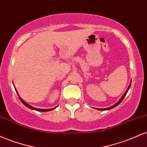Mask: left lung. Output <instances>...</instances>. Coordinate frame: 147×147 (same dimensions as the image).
Segmentation results:
<instances>
[{
  "label": "left lung",
  "mask_w": 147,
  "mask_h": 147,
  "mask_svg": "<svg viewBox=\"0 0 147 147\" xmlns=\"http://www.w3.org/2000/svg\"><path fill=\"white\" fill-rule=\"evenodd\" d=\"M130 86H131V84H130L129 85V88H128V89H127V90L126 91V92L124 94V95L122 96V98L120 99V100L119 101V102H118L117 104H115V105H113V106H111V107H109V108H106V109H98V110H100V111H106V110H110V109H113V108H115V106H117V105H119V104H120L121 102H122V101L123 100V99L124 98V97H125L126 96V93H127V92H128V90H129V89L130 88Z\"/></svg>",
  "instance_id": "1"
}]
</instances>
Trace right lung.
Instances as JSON below:
<instances>
[{"mask_svg": "<svg viewBox=\"0 0 147 147\" xmlns=\"http://www.w3.org/2000/svg\"><path fill=\"white\" fill-rule=\"evenodd\" d=\"M16 93H18L17 91H16ZM19 99H20V100L21 101V102L23 103V104H24L25 106H26L27 107L29 108V109H32V110H35V111H42V112H45V111H50L54 110V109H56V107H55V108H53V109H35V108H34V107H32V106H31L30 105H29V104H27V103H25V102H24V101H23V99H22L21 98V97H19Z\"/></svg>", "mask_w": 147, "mask_h": 147, "instance_id": "add662e5", "label": "right lung"}]
</instances>
